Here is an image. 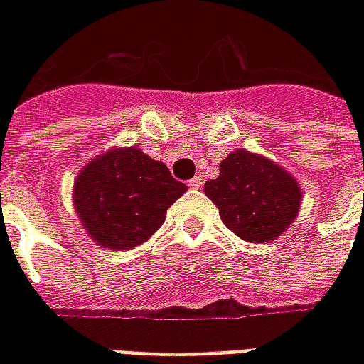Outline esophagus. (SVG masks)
Here are the masks:
<instances>
[{
  "instance_id": "esophagus-1",
  "label": "esophagus",
  "mask_w": 364,
  "mask_h": 364,
  "mask_svg": "<svg viewBox=\"0 0 364 364\" xmlns=\"http://www.w3.org/2000/svg\"><path fill=\"white\" fill-rule=\"evenodd\" d=\"M203 183H205V177H203V175H195V177L189 181V187L191 189H200V187H203Z\"/></svg>"
}]
</instances>
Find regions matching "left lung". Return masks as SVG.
<instances>
[{
    "instance_id": "1",
    "label": "left lung",
    "mask_w": 364,
    "mask_h": 364,
    "mask_svg": "<svg viewBox=\"0 0 364 364\" xmlns=\"http://www.w3.org/2000/svg\"><path fill=\"white\" fill-rule=\"evenodd\" d=\"M205 195L236 236L252 244H269L294 222L302 189L271 159L236 150L222 159L220 175L205 183Z\"/></svg>"
}]
</instances>
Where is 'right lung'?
Wrapping results in <instances>:
<instances>
[{"mask_svg": "<svg viewBox=\"0 0 364 364\" xmlns=\"http://www.w3.org/2000/svg\"><path fill=\"white\" fill-rule=\"evenodd\" d=\"M187 191L166 164L140 148H112L83 167L74 183V208L99 245L117 252L144 244Z\"/></svg>", "mask_w": 364, "mask_h": 364, "instance_id": "1", "label": "right lung"}]
</instances>
